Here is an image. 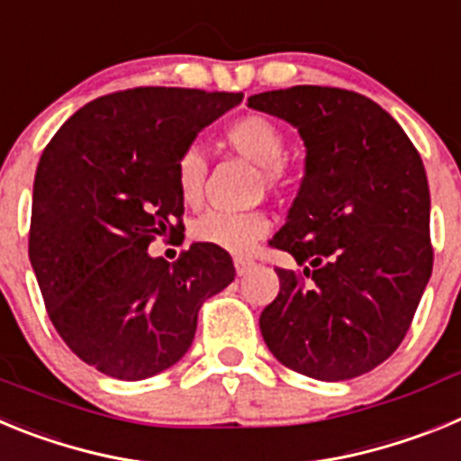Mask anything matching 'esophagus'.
Instances as JSON below:
<instances>
[{"instance_id":"34e87169","label":"esophagus","mask_w":461,"mask_h":461,"mask_svg":"<svg viewBox=\"0 0 461 461\" xmlns=\"http://www.w3.org/2000/svg\"><path fill=\"white\" fill-rule=\"evenodd\" d=\"M233 263H235V272H238L240 276H244V275H247V272L251 270V267L256 266L254 260H251V258H244V256H235Z\"/></svg>"}]
</instances>
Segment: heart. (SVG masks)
<instances>
[{
	"mask_svg": "<svg viewBox=\"0 0 461 461\" xmlns=\"http://www.w3.org/2000/svg\"><path fill=\"white\" fill-rule=\"evenodd\" d=\"M223 140L230 149L258 166L263 186L270 191L284 189L288 185V166L284 161L286 152V136L272 117L249 113L233 120L223 131ZM205 154L198 145H189L177 157L175 164V182L185 203H195L201 195L205 180ZM270 230V219L260 210H212L198 217L191 226V238L195 242H205L230 254H247L263 235Z\"/></svg>",
	"mask_w": 461,
	"mask_h": 461,
	"instance_id": "b5f03b06",
	"label": "heart"
}]
</instances>
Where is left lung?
Segmentation results:
<instances>
[{
    "label": "left lung",
    "instance_id": "obj_1",
    "mask_svg": "<svg viewBox=\"0 0 461 461\" xmlns=\"http://www.w3.org/2000/svg\"><path fill=\"white\" fill-rule=\"evenodd\" d=\"M304 140V177L270 247L279 295L260 313L272 356L319 381H346L388 360L431 276L429 186L404 129L339 87L295 85L249 96Z\"/></svg>",
    "mask_w": 461,
    "mask_h": 461
}]
</instances>
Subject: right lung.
<instances>
[{"instance_id": "obj_1", "label": "right lung", "mask_w": 461, "mask_h": 461, "mask_svg": "<svg viewBox=\"0 0 461 461\" xmlns=\"http://www.w3.org/2000/svg\"><path fill=\"white\" fill-rule=\"evenodd\" d=\"M242 92L136 87L73 113L34 177L30 260L48 316L101 374L140 381L189 351L198 309L235 279L228 251L194 242L175 263L149 256L182 228L177 157Z\"/></svg>"}]
</instances>
